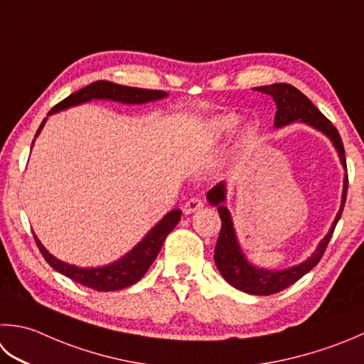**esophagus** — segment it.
Instances as JSON below:
<instances>
[{"mask_svg": "<svg viewBox=\"0 0 364 364\" xmlns=\"http://www.w3.org/2000/svg\"><path fill=\"white\" fill-rule=\"evenodd\" d=\"M203 206V202L198 197H191L189 200L183 205L184 215H192V213L198 211Z\"/></svg>", "mask_w": 364, "mask_h": 364, "instance_id": "1", "label": "esophagus"}]
</instances>
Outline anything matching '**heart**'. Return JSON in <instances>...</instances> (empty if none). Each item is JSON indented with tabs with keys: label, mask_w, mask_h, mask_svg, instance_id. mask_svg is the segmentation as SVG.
Instances as JSON below:
<instances>
[{
	"label": "heart",
	"mask_w": 364,
	"mask_h": 364,
	"mask_svg": "<svg viewBox=\"0 0 364 364\" xmlns=\"http://www.w3.org/2000/svg\"><path fill=\"white\" fill-rule=\"evenodd\" d=\"M235 124H237V117L223 115V117H218L213 121H210L208 131L211 132V135H215V137H220V135L230 132L235 127Z\"/></svg>",
	"instance_id": "heart-1"
}]
</instances>
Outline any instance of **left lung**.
<instances>
[{
    "label": "left lung",
    "mask_w": 364,
    "mask_h": 364,
    "mask_svg": "<svg viewBox=\"0 0 364 364\" xmlns=\"http://www.w3.org/2000/svg\"><path fill=\"white\" fill-rule=\"evenodd\" d=\"M254 90L263 92V95L267 96H272L274 99L276 109H277L276 117H274L276 127L286 126L300 119V121H304V123L311 124L312 127H316V129L322 131L325 135H328L333 141V145L338 149L341 162H343L344 168L347 170L344 144L338 129L331 124V121L303 95L300 90H296L289 83L265 85V87H259ZM347 188H348V176L346 175L343 203H341L338 216L334 219L333 227L330 229L328 235L322 240V243L318 245L317 251L312 254V257L303 262L301 265L291 267L289 269H284V272H269V269L252 267L251 263L245 259V255L238 246V241L235 238L233 224H232L229 211H227L225 206L220 203L224 202L225 198L224 184L223 183L216 184L215 188H211L208 191L206 198H208L211 205L218 206L220 220H223L218 243L215 247V262L219 273L223 274L224 279L229 282L230 286L251 295H273V294H277V291L287 289L289 286H291V284H295L298 279H301V277L308 272H311V269L320 262V259L323 257L325 249L328 246L330 240L333 237L334 227H336L341 215H343L346 198H347Z\"/></svg>",
    "instance_id": "left-lung-1"
}]
</instances>
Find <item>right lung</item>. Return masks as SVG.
I'll return each instance as SVG.
<instances>
[{
	"instance_id": "add662e5",
	"label": "right lung",
	"mask_w": 364,
	"mask_h": 364,
	"mask_svg": "<svg viewBox=\"0 0 364 364\" xmlns=\"http://www.w3.org/2000/svg\"><path fill=\"white\" fill-rule=\"evenodd\" d=\"M166 91L161 90H145V88H134V87H123V85L112 83L107 80H97L92 82L88 87L78 90L73 95L63 99L61 102L56 104L47 115L52 113L68 109V107L78 105L82 102H88L91 99H113V101L124 102V104H144L149 101H158V99L166 97ZM46 123V118L42 121L38 132V135L42 129V126ZM181 218L180 210L170 211L168 215L164 218L161 223L149 232L146 237L135 246L132 251L124 255L123 259L112 263L109 267L102 268H78L69 263H64L58 259H55L47 249L42 246L38 237L34 235L36 245H38L42 257L46 259L50 267L56 272L70 277V279L82 284L85 287H90L97 291H113L124 287H129L132 284L140 281L144 274L148 272V268L151 267L154 259L158 257L161 247L164 245V240L167 238V235L175 229L178 220Z\"/></svg>"
}]
</instances>
